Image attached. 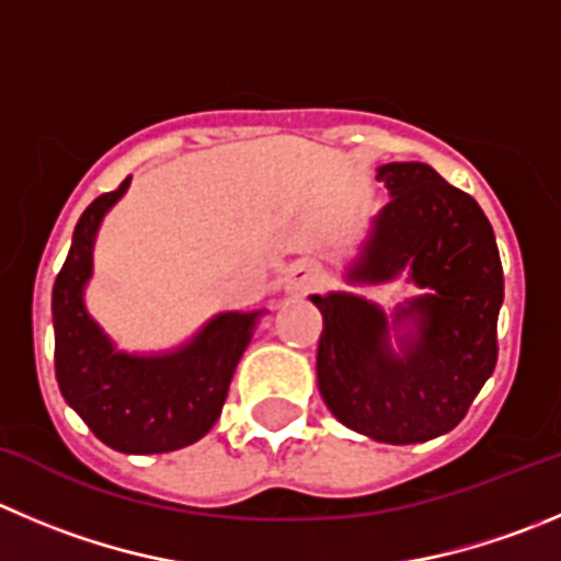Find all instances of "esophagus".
<instances>
[{"mask_svg":"<svg viewBox=\"0 0 561 561\" xmlns=\"http://www.w3.org/2000/svg\"><path fill=\"white\" fill-rule=\"evenodd\" d=\"M319 280H322V272H319L317 264H311V261H297L286 272V291L289 295H308L311 289H317Z\"/></svg>","mask_w":561,"mask_h":561,"instance_id":"obj_1","label":"esophagus"}]
</instances>
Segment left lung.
Listing matches in <instances>:
<instances>
[{"instance_id":"1","label":"left lung","mask_w":561,"mask_h":561,"mask_svg":"<svg viewBox=\"0 0 561 561\" xmlns=\"http://www.w3.org/2000/svg\"><path fill=\"white\" fill-rule=\"evenodd\" d=\"M377 181L391 201L344 277L382 286L408 275L421 291L391 311L355 291L311 295L324 324L317 386L357 435L424 444L455 430L493 375L504 272L484 211L430 164H380Z\"/></svg>"}]
</instances>
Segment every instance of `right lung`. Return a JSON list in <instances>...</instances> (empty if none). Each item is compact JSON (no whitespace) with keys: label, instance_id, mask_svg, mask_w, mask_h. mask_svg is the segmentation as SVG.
Masks as SVG:
<instances>
[{"label":"right lung","instance_id":"right-lung-1","mask_svg":"<svg viewBox=\"0 0 561 561\" xmlns=\"http://www.w3.org/2000/svg\"><path fill=\"white\" fill-rule=\"evenodd\" d=\"M131 179L95 197L73 228L71 250L51 291L55 375L68 408L110 449L164 455L195 444L220 419L239 357L266 311H220L192 339L162 352L117 350L90 317L84 289L93 277L99 228Z\"/></svg>","mask_w":561,"mask_h":561}]
</instances>
